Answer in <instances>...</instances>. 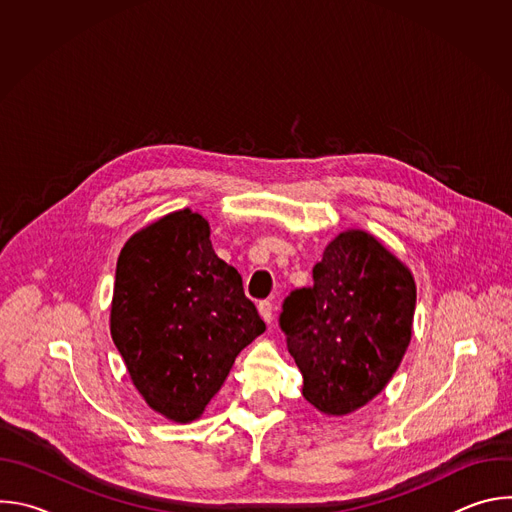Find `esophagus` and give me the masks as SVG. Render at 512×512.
I'll list each match as a JSON object with an SVG mask.
<instances>
[{
    "instance_id": "obj_1",
    "label": "esophagus",
    "mask_w": 512,
    "mask_h": 512,
    "mask_svg": "<svg viewBox=\"0 0 512 512\" xmlns=\"http://www.w3.org/2000/svg\"><path fill=\"white\" fill-rule=\"evenodd\" d=\"M259 314H261V318L267 322V324H271L273 322V304L271 302H259Z\"/></svg>"
}]
</instances>
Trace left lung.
<instances>
[{
  "instance_id": "8db88e82",
  "label": "left lung",
  "mask_w": 512,
  "mask_h": 512,
  "mask_svg": "<svg viewBox=\"0 0 512 512\" xmlns=\"http://www.w3.org/2000/svg\"><path fill=\"white\" fill-rule=\"evenodd\" d=\"M314 285L291 291L279 316L302 395L324 415H348L391 381L413 332L409 267L377 237L348 229L324 249Z\"/></svg>"
}]
</instances>
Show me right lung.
<instances>
[{"mask_svg": "<svg viewBox=\"0 0 512 512\" xmlns=\"http://www.w3.org/2000/svg\"><path fill=\"white\" fill-rule=\"evenodd\" d=\"M109 322L131 383L176 423L204 413L237 354L265 332L241 273L216 257L208 221L190 208L127 239Z\"/></svg>", "mask_w": 512, "mask_h": 512, "instance_id": "add662e5", "label": "right lung"}]
</instances>
